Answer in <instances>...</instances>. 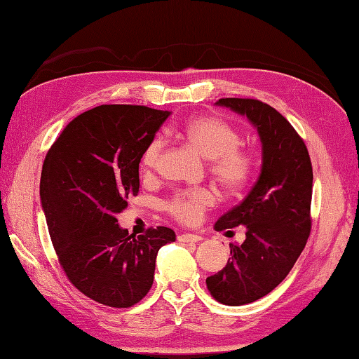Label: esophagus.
<instances>
[{
  "label": "esophagus",
  "instance_id": "1",
  "mask_svg": "<svg viewBox=\"0 0 359 359\" xmlns=\"http://www.w3.org/2000/svg\"><path fill=\"white\" fill-rule=\"evenodd\" d=\"M203 238L198 234H192V233H182L178 236V241L180 242H200Z\"/></svg>",
  "mask_w": 359,
  "mask_h": 359
}]
</instances>
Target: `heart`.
<instances>
[{"label": "heart", "mask_w": 359, "mask_h": 359, "mask_svg": "<svg viewBox=\"0 0 359 359\" xmlns=\"http://www.w3.org/2000/svg\"><path fill=\"white\" fill-rule=\"evenodd\" d=\"M180 133L201 156L209 161V168L217 184L228 194H238L253 177L255 159L252 153L239 147L241 136L231 125L217 117H195L181 126ZM161 137H154L145 147L140 167L150 173L156 167L162 150ZM215 197L209 189H192L175 194L167 201L165 209L182 223L197 222Z\"/></svg>", "instance_id": "1"}]
</instances>
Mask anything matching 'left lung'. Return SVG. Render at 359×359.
<instances>
[{"label":"left lung","mask_w":359,"mask_h":359,"mask_svg":"<svg viewBox=\"0 0 359 359\" xmlns=\"http://www.w3.org/2000/svg\"><path fill=\"white\" fill-rule=\"evenodd\" d=\"M217 106L247 117L261 140V173L248 195L215 222L217 231L243 226L245 241L229 243L226 266L206 278L208 290L241 306L286 278L311 233L313 165L303 139L272 106L253 98H220Z\"/></svg>","instance_id":"left-lung-1"}]
</instances>
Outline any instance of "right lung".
I'll return each mask as SVG.
<instances>
[{"label":"right lung","instance_id":"add662e5","mask_svg":"<svg viewBox=\"0 0 359 359\" xmlns=\"http://www.w3.org/2000/svg\"><path fill=\"white\" fill-rule=\"evenodd\" d=\"M168 111L101 104L73 118L46 153L40 200L67 278L101 305L130 308L153 286L167 226L133 236L117 214L139 192V162Z\"/></svg>","mask_w":359,"mask_h":359}]
</instances>
